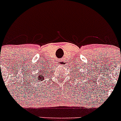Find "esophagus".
<instances>
[{"instance_id": "1", "label": "esophagus", "mask_w": 121, "mask_h": 121, "mask_svg": "<svg viewBox=\"0 0 121 121\" xmlns=\"http://www.w3.org/2000/svg\"><path fill=\"white\" fill-rule=\"evenodd\" d=\"M63 62H64V60H62V59H60V60H59L58 62H57V63H59V64H63Z\"/></svg>"}]
</instances>
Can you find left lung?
Instances as JSON below:
<instances>
[{
    "instance_id": "1",
    "label": "left lung",
    "mask_w": 121,
    "mask_h": 121,
    "mask_svg": "<svg viewBox=\"0 0 121 121\" xmlns=\"http://www.w3.org/2000/svg\"><path fill=\"white\" fill-rule=\"evenodd\" d=\"M82 66H83V65H82ZM73 67H74V66H73ZM85 67H84V68H85ZM74 68H75V69H74V71H72V73H73V74H76V76H78V74H76V72H79V71H77L78 70H79V71L80 68H80L79 69H78V67H74ZM85 69H86V68H85ZM88 69H89V68H88ZM76 71H78L76 72ZM88 71H86V72H87L86 73H87V74H86V73H84L82 74H80V75L78 76L79 78H77V76H76V79H77L78 80V79H80V81H82L83 80H84V79H85V78H88V77H87V76H88V75H90V74H88V75H87V74H88ZM82 75H83V76L82 77ZM73 76H74V75H73ZM81 79V80H80ZM74 81H76V80H74Z\"/></svg>"
}]
</instances>
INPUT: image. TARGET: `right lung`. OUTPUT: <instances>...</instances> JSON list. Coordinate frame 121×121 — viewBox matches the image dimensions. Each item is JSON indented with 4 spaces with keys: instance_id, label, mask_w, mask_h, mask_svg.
Returning <instances> with one entry per match:
<instances>
[{
    "instance_id": "obj_1",
    "label": "right lung",
    "mask_w": 121,
    "mask_h": 121,
    "mask_svg": "<svg viewBox=\"0 0 121 121\" xmlns=\"http://www.w3.org/2000/svg\"><path fill=\"white\" fill-rule=\"evenodd\" d=\"M43 67V66H42ZM47 67V66H46V67ZM45 67L43 68H39L38 70H39V71H41V73L39 72V76L37 78H35L34 77V79H33V74H31V77H32V79H33L34 81H35V82H37V83H39V82H41L40 81H42L47 79V77L48 76V72H49V70H47V69H45ZM35 75H37V74L35 73Z\"/></svg>"
}]
</instances>
